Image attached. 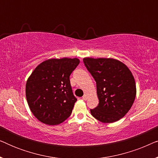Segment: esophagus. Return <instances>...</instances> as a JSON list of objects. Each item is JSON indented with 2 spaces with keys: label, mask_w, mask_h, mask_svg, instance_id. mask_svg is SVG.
<instances>
[{
  "label": "esophagus",
  "mask_w": 158,
  "mask_h": 158,
  "mask_svg": "<svg viewBox=\"0 0 158 158\" xmlns=\"http://www.w3.org/2000/svg\"><path fill=\"white\" fill-rule=\"evenodd\" d=\"M88 95H86V94H85V95H84V96H83V98H83L84 101H86V100H87V99H88Z\"/></svg>",
  "instance_id": "obj_1"
}]
</instances>
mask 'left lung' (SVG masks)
Returning <instances> with one entry per match:
<instances>
[{
  "label": "left lung",
  "mask_w": 158,
  "mask_h": 158,
  "mask_svg": "<svg viewBox=\"0 0 158 158\" xmlns=\"http://www.w3.org/2000/svg\"><path fill=\"white\" fill-rule=\"evenodd\" d=\"M83 62L96 82L99 103L91 115L103 123L117 122L135 101L136 84L126 64L113 58L85 57Z\"/></svg>",
  "instance_id": "left-lung-1"
}]
</instances>
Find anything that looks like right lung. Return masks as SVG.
<instances>
[{
    "label": "right lung",
    "mask_w": 158,
    "mask_h": 158,
    "mask_svg": "<svg viewBox=\"0 0 158 158\" xmlns=\"http://www.w3.org/2000/svg\"><path fill=\"white\" fill-rule=\"evenodd\" d=\"M79 63L77 58L45 60L28 78L27 103L32 114L41 122L57 125L70 116L77 98L73 95L70 75Z\"/></svg>",
    "instance_id": "obj_1"
}]
</instances>
